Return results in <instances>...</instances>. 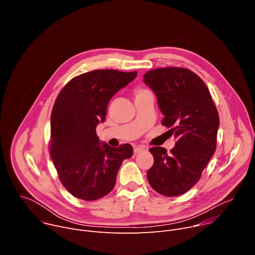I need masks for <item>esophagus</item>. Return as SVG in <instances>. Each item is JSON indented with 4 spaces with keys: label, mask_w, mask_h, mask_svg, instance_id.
Returning a JSON list of instances; mask_svg holds the SVG:
<instances>
[{
    "label": "esophagus",
    "mask_w": 255,
    "mask_h": 255,
    "mask_svg": "<svg viewBox=\"0 0 255 255\" xmlns=\"http://www.w3.org/2000/svg\"><path fill=\"white\" fill-rule=\"evenodd\" d=\"M144 150H145V147H144V146H137V147L134 148V153L137 154V153H140V152H142V151H144Z\"/></svg>",
    "instance_id": "esophagus-1"
}]
</instances>
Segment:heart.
<instances>
[{
  "mask_svg": "<svg viewBox=\"0 0 255 255\" xmlns=\"http://www.w3.org/2000/svg\"><path fill=\"white\" fill-rule=\"evenodd\" d=\"M148 93H150L148 90L144 89V88H141V87H137V88H135V90H134L135 98H138V97L144 96V95H146V94H148Z\"/></svg>",
  "mask_w": 255,
  "mask_h": 255,
  "instance_id": "b5f03b06",
  "label": "heart"
}]
</instances>
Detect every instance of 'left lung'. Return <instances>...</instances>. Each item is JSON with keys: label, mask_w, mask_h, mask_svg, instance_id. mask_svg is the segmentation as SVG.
I'll return each instance as SVG.
<instances>
[{"label": "left lung", "mask_w": 255, "mask_h": 255, "mask_svg": "<svg viewBox=\"0 0 255 255\" xmlns=\"http://www.w3.org/2000/svg\"><path fill=\"white\" fill-rule=\"evenodd\" d=\"M143 82L156 95L161 124L176 139L169 153L160 146L149 149L154 162L147 179L158 194L180 196L198 183L216 150L219 115L206 84L188 68L151 69Z\"/></svg>", "instance_id": "obj_1"}]
</instances>
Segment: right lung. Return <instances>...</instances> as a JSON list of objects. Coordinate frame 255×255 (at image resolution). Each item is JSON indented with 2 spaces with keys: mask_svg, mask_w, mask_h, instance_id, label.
I'll use <instances>...</instances> for the list:
<instances>
[{
  "mask_svg": "<svg viewBox=\"0 0 255 255\" xmlns=\"http://www.w3.org/2000/svg\"><path fill=\"white\" fill-rule=\"evenodd\" d=\"M136 76V70L97 69L70 80L58 94L49 151L62 186L74 197L95 201L108 195L123 160L132 156L130 144H100L96 127L104 122L111 98Z\"/></svg>",
  "mask_w": 255,
  "mask_h": 255,
  "instance_id": "right-lung-1",
  "label": "right lung"
}]
</instances>
